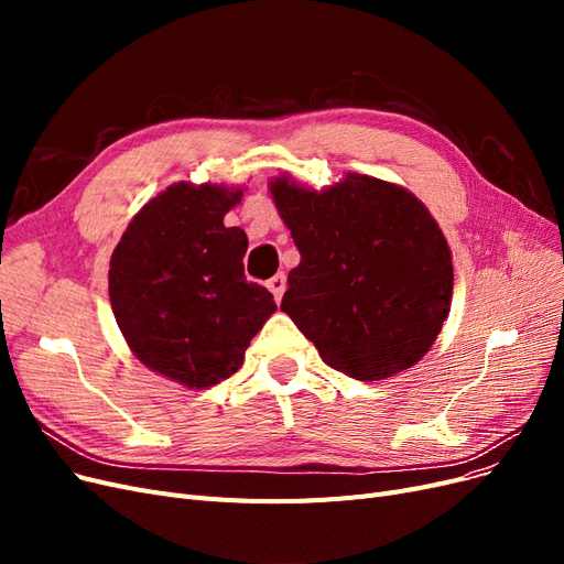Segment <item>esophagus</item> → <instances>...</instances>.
Segmentation results:
<instances>
[{"label": "esophagus", "mask_w": 564, "mask_h": 564, "mask_svg": "<svg viewBox=\"0 0 564 564\" xmlns=\"http://www.w3.org/2000/svg\"><path fill=\"white\" fill-rule=\"evenodd\" d=\"M268 289L272 292V296H275V301H280L282 294H284V289H286L284 272H278L275 278H270V280H268Z\"/></svg>", "instance_id": "obj_1"}]
</instances>
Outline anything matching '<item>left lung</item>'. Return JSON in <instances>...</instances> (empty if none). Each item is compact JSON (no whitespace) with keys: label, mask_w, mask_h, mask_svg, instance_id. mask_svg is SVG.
<instances>
[{"label":"left lung","mask_w":564,"mask_h":564,"mask_svg":"<svg viewBox=\"0 0 564 564\" xmlns=\"http://www.w3.org/2000/svg\"><path fill=\"white\" fill-rule=\"evenodd\" d=\"M301 263L280 308L332 369L381 381L414 367L449 315L452 251L425 204L367 174L311 191L270 181Z\"/></svg>","instance_id":"8db88e82"}]
</instances>
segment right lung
Returning <instances> with one entry per match:
<instances>
[{"instance_id":"add662e5","label":"right lung","mask_w":564,"mask_h":564,"mask_svg":"<svg viewBox=\"0 0 564 564\" xmlns=\"http://www.w3.org/2000/svg\"><path fill=\"white\" fill-rule=\"evenodd\" d=\"M242 187L174 183L131 218L108 272L110 303L131 352L185 388L242 367L249 340L278 311L247 282V235L226 228Z\"/></svg>"}]
</instances>
